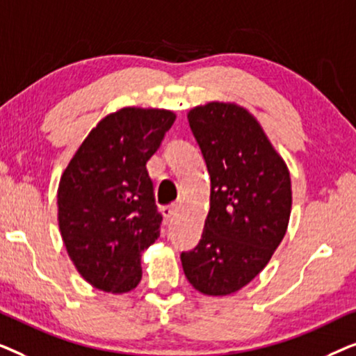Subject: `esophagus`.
<instances>
[{"label": "esophagus", "mask_w": 356, "mask_h": 356, "mask_svg": "<svg viewBox=\"0 0 356 356\" xmlns=\"http://www.w3.org/2000/svg\"><path fill=\"white\" fill-rule=\"evenodd\" d=\"M178 213V206H172V207H167L163 209V217L167 218V220H170V218H173Z\"/></svg>", "instance_id": "1"}]
</instances>
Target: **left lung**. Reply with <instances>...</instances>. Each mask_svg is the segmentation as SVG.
<instances>
[{
  "label": "left lung",
  "mask_w": 356,
  "mask_h": 356,
  "mask_svg": "<svg viewBox=\"0 0 356 356\" xmlns=\"http://www.w3.org/2000/svg\"><path fill=\"white\" fill-rule=\"evenodd\" d=\"M211 177L201 241L183 252L194 289L209 296L241 290L267 266L284 240L291 212L285 160L245 106L209 102L188 113Z\"/></svg>",
  "instance_id": "obj_1"
}]
</instances>
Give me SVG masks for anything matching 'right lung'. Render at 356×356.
<instances>
[{"label":"right lung","instance_id":"right-lung-1","mask_svg":"<svg viewBox=\"0 0 356 356\" xmlns=\"http://www.w3.org/2000/svg\"><path fill=\"white\" fill-rule=\"evenodd\" d=\"M177 115L124 106L106 115L72 155L58 186V225L84 280L126 293L143 279L140 254L160 236L162 216L145 163Z\"/></svg>","mask_w":356,"mask_h":356}]
</instances>
